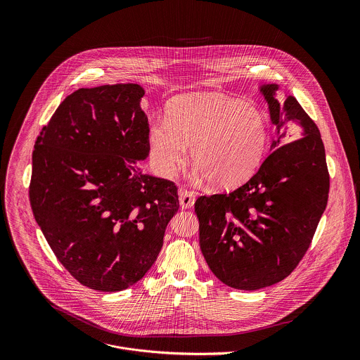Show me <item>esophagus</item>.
Segmentation results:
<instances>
[{
	"instance_id": "1",
	"label": "esophagus",
	"mask_w": 360,
	"mask_h": 360,
	"mask_svg": "<svg viewBox=\"0 0 360 360\" xmlns=\"http://www.w3.org/2000/svg\"><path fill=\"white\" fill-rule=\"evenodd\" d=\"M179 202L183 209H190L195 202V195L193 191L187 190H180L179 193Z\"/></svg>"
}]
</instances>
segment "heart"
Segmentation results:
<instances>
[{
    "label": "heart",
    "instance_id": "1",
    "mask_svg": "<svg viewBox=\"0 0 360 360\" xmlns=\"http://www.w3.org/2000/svg\"><path fill=\"white\" fill-rule=\"evenodd\" d=\"M269 139V119L262 109L217 94L174 98L166 122L155 120L148 130L151 156L160 173L173 174L191 147V162L217 188L248 181L263 160Z\"/></svg>",
    "mask_w": 360,
    "mask_h": 360
}]
</instances>
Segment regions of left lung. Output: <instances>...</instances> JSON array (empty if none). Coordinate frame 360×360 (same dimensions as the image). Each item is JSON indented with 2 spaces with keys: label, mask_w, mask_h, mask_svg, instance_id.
<instances>
[{
  "label": "left lung",
  "mask_w": 360,
  "mask_h": 360,
  "mask_svg": "<svg viewBox=\"0 0 360 360\" xmlns=\"http://www.w3.org/2000/svg\"><path fill=\"white\" fill-rule=\"evenodd\" d=\"M259 90L276 126L271 153L244 186L195 201L209 269L226 285L245 291L273 285L298 266L330 188L316 123L292 96L280 103L277 84H262Z\"/></svg>",
  "instance_id": "left-lung-1"
}]
</instances>
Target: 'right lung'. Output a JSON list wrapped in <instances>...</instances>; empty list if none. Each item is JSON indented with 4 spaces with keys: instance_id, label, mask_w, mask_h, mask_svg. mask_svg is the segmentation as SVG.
<instances>
[{
    "instance_id": "right-lung-1",
    "label": "right lung",
    "mask_w": 360,
    "mask_h": 360,
    "mask_svg": "<svg viewBox=\"0 0 360 360\" xmlns=\"http://www.w3.org/2000/svg\"><path fill=\"white\" fill-rule=\"evenodd\" d=\"M144 89H79L37 137L29 187L37 224L83 285L116 292L141 280L179 210L173 181L143 173L150 154Z\"/></svg>"
}]
</instances>
